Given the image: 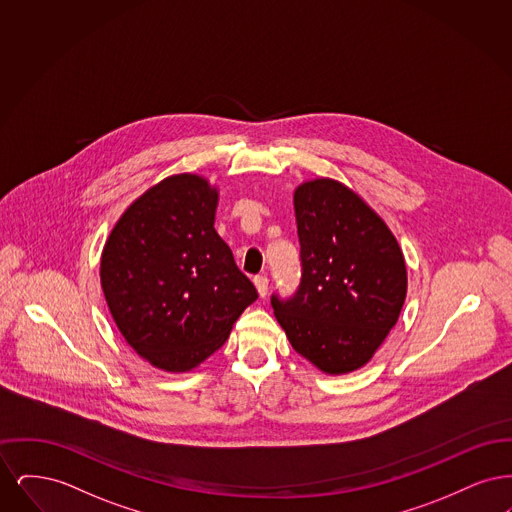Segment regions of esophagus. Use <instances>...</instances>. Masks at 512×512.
Wrapping results in <instances>:
<instances>
[{
    "instance_id": "obj_1",
    "label": "esophagus",
    "mask_w": 512,
    "mask_h": 512,
    "mask_svg": "<svg viewBox=\"0 0 512 512\" xmlns=\"http://www.w3.org/2000/svg\"><path fill=\"white\" fill-rule=\"evenodd\" d=\"M253 284H255V288H257V292L261 297H265L268 292V278L267 276H263V274H259V276H255L253 278Z\"/></svg>"
}]
</instances>
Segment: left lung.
Masks as SVG:
<instances>
[{"label":"left lung","mask_w":512,"mask_h":512,"mask_svg":"<svg viewBox=\"0 0 512 512\" xmlns=\"http://www.w3.org/2000/svg\"><path fill=\"white\" fill-rule=\"evenodd\" d=\"M301 280L270 303L293 349L326 374L366 365L395 326L407 295L405 259L386 222L330 178L295 195Z\"/></svg>","instance_id":"left-lung-1"}]
</instances>
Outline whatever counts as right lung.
<instances>
[{
  "label": "right lung",
  "mask_w": 512,
  "mask_h": 512,
  "mask_svg": "<svg viewBox=\"0 0 512 512\" xmlns=\"http://www.w3.org/2000/svg\"><path fill=\"white\" fill-rule=\"evenodd\" d=\"M217 199L201 176L165 178L124 211L103 247L101 288L124 340L169 372L213 355L259 297L213 226Z\"/></svg>",
  "instance_id": "add662e5"
}]
</instances>
